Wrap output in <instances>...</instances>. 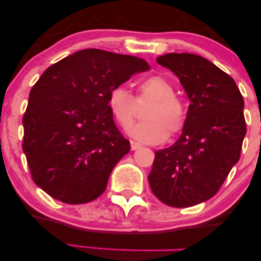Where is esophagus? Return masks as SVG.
Segmentation results:
<instances>
[{"label":"esophagus","mask_w":261,"mask_h":261,"mask_svg":"<svg viewBox=\"0 0 261 261\" xmlns=\"http://www.w3.org/2000/svg\"><path fill=\"white\" fill-rule=\"evenodd\" d=\"M130 145H131V149H133V151H135V149H137V148L141 147L140 143L136 142V141H130Z\"/></svg>","instance_id":"34e87169"}]
</instances>
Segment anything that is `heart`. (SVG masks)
Here are the masks:
<instances>
[{"instance_id": "heart-1", "label": "heart", "mask_w": 261, "mask_h": 261, "mask_svg": "<svg viewBox=\"0 0 261 261\" xmlns=\"http://www.w3.org/2000/svg\"><path fill=\"white\" fill-rule=\"evenodd\" d=\"M152 100L143 113L145 121L131 130L136 140L145 143H160L175 136L185 126L187 107L175 95L174 85L163 76H151L137 83L136 99L125 87L116 86L108 94V108L118 125L130 128L136 118V103Z\"/></svg>"}]
</instances>
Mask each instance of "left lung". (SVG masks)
Here are the masks:
<instances>
[{
  "mask_svg": "<svg viewBox=\"0 0 261 261\" xmlns=\"http://www.w3.org/2000/svg\"><path fill=\"white\" fill-rule=\"evenodd\" d=\"M157 62L179 77L191 103L179 140L155 152L148 181L162 202L189 207L216 195L239 161L244 100L234 80L205 58L172 53Z\"/></svg>",
  "mask_w": 261,
  "mask_h": 261,
  "instance_id": "left-lung-1",
  "label": "left lung"
}]
</instances>
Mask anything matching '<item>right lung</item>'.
<instances>
[{
    "label": "right lung",
    "mask_w": 261,
    "mask_h": 261,
    "mask_svg": "<svg viewBox=\"0 0 261 261\" xmlns=\"http://www.w3.org/2000/svg\"><path fill=\"white\" fill-rule=\"evenodd\" d=\"M146 70L147 62L135 56L85 49L44 71L23 116V151L39 188L71 205L104 193L113 168L130 151L108 94Z\"/></svg>",
    "instance_id": "add662e5"
}]
</instances>
